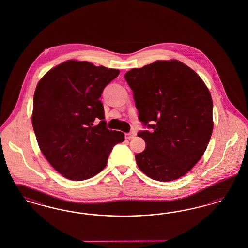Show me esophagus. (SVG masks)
I'll list each match as a JSON object with an SVG mask.
<instances>
[{
    "label": "esophagus",
    "mask_w": 248,
    "mask_h": 248,
    "mask_svg": "<svg viewBox=\"0 0 248 248\" xmlns=\"http://www.w3.org/2000/svg\"><path fill=\"white\" fill-rule=\"evenodd\" d=\"M124 137H125L126 140H131V139H133V138L135 137V135H134V134H131V133H126V134L124 135Z\"/></svg>",
    "instance_id": "1"
}]
</instances>
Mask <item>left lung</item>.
<instances>
[{
	"label": "left lung",
	"instance_id": "8db88e82",
	"mask_svg": "<svg viewBox=\"0 0 248 248\" xmlns=\"http://www.w3.org/2000/svg\"><path fill=\"white\" fill-rule=\"evenodd\" d=\"M124 77L140 120L153 129L139 133L146 149L136 154L137 165L158 181L183 177L202 158L212 135L213 101L207 86L176 59L132 69Z\"/></svg>",
	"mask_w": 248,
	"mask_h": 248
}]
</instances>
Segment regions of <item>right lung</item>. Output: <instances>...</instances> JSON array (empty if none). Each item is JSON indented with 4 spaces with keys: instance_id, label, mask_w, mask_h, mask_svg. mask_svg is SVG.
Masks as SVG:
<instances>
[{
    "instance_id": "right-lung-1",
    "label": "right lung",
    "mask_w": 248,
    "mask_h": 248,
    "mask_svg": "<svg viewBox=\"0 0 248 248\" xmlns=\"http://www.w3.org/2000/svg\"><path fill=\"white\" fill-rule=\"evenodd\" d=\"M119 70L87 61L67 60L47 71L37 84L32 126L41 152L56 171L81 181L106 166L124 134L106 128L99 97ZM101 123L93 125L95 118Z\"/></svg>"
}]
</instances>
